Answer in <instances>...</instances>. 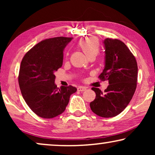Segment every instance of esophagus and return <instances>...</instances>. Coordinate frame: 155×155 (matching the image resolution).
<instances>
[{"label": "esophagus", "mask_w": 155, "mask_h": 155, "mask_svg": "<svg viewBox=\"0 0 155 155\" xmlns=\"http://www.w3.org/2000/svg\"><path fill=\"white\" fill-rule=\"evenodd\" d=\"M86 90H87V87L83 86H79L78 87V91H79V92H83V91H85Z\"/></svg>", "instance_id": "obj_1"}]
</instances>
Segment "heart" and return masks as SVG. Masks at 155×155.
Listing matches in <instances>:
<instances>
[{
  "label": "heart",
  "mask_w": 155,
  "mask_h": 155,
  "mask_svg": "<svg viewBox=\"0 0 155 155\" xmlns=\"http://www.w3.org/2000/svg\"><path fill=\"white\" fill-rule=\"evenodd\" d=\"M80 46L87 56L95 55L99 53V44L97 40L94 37L85 39L80 43Z\"/></svg>",
  "instance_id": "heart-1"
}]
</instances>
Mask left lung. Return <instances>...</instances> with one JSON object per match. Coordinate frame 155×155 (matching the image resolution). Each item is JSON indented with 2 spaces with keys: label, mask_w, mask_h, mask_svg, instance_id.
<instances>
[{
  "label": "left lung",
  "mask_w": 155,
  "mask_h": 155,
  "mask_svg": "<svg viewBox=\"0 0 155 155\" xmlns=\"http://www.w3.org/2000/svg\"><path fill=\"white\" fill-rule=\"evenodd\" d=\"M103 44L104 68L99 77L109 80V85L104 92L92 87L96 98L90 105L97 116L111 118L121 113L133 98L137 86V65L135 56L123 41L107 38Z\"/></svg>",
  "instance_id": "8db88e82"
}]
</instances>
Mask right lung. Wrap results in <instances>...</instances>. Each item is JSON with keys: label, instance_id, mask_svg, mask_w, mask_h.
Listing matches in <instances>:
<instances>
[{"label": "right lung", "instance_id": "right-lung-1", "mask_svg": "<svg viewBox=\"0 0 155 155\" xmlns=\"http://www.w3.org/2000/svg\"><path fill=\"white\" fill-rule=\"evenodd\" d=\"M72 37L43 40L23 57L18 82L25 102L37 116L51 118L65 110L70 97L77 91L73 86L57 87L54 73L62 66L63 51Z\"/></svg>", "mask_w": 155, "mask_h": 155}]
</instances>
